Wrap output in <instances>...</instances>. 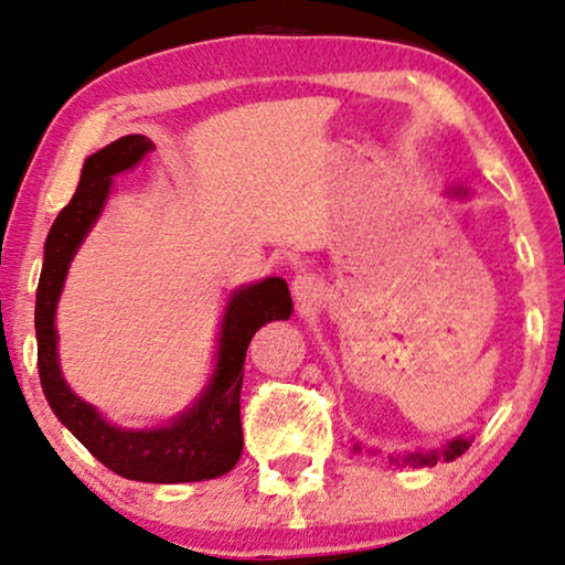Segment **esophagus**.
Masks as SVG:
<instances>
[{
    "instance_id": "obj_1",
    "label": "esophagus",
    "mask_w": 565,
    "mask_h": 565,
    "mask_svg": "<svg viewBox=\"0 0 565 565\" xmlns=\"http://www.w3.org/2000/svg\"><path fill=\"white\" fill-rule=\"evenodd\" d=\"M318 291H320V284L312 274H302L295 278V297L299 299V302H312Z\"/></svg>"
}]
</instances>
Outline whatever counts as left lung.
Here are the masks:
<instances>
[{"label": "left lung", "mask_w": 565, "mask_h": 565, "mask_svg": "<svg viewBox=\"0 0 565 565\" xmlns=\"http://www.w3.org/2000/svg\"><path fill=\"white\" fill-rule=\"evenodd\" d=\"M467 448H469V438H456L448 443L440 454H409V456H404L402 463H409V467H435L438 459L454 461L456 456H461Z\"/></svg>", "instance_id": "8db88e82"}]
</instances>
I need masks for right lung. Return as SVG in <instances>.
<instances>
[{"label":"right lung","mask_w":565,"mask_h":565,"mask_svg":"<svg viewBox=\"0 0 565 565\" xmlns=\"http://www.w3.org/2000/svg\"><path fill=\"white\" fill-rule=\"evenodd\" d=\"M148 151H153L151 140L142 135H125L93 153L83 163L73 200L60 211L49 232L44 268L35 291L41 388L62 425L114 475L159 484L213 480L230 472L242 456L239 391L249 339L268 320H287L291 316V297L284 278H266L232 295L221 323L218 362L209 391L169 427L119 430L109 425L90 404L81 402L67 388L56 362L54 310L70 260L102 213L111 177L135 167Z\"/></svg>","instance_id":"obj_1"}]
</instances>
